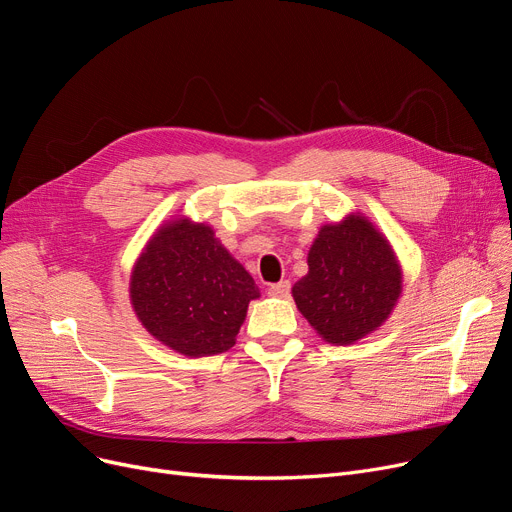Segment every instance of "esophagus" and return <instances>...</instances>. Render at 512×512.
Returning <instances> with one entry per match:
<instances>
[{"instance_id":"34e87169","label":"esophagus","mask_w":512,"mask_h":512,"mask_svg":"<svg viewBox=\"0 0 512 512\" xmlns=\"http://www.w3.org/2000/svg\"><path fill=\"white\" fill-rule=\"evenodd\" d=\"M288 293H291V282L288 280L270 284V288H268V295L276 297V299H284V297H288Z\"/></svg>"}]
</instances>
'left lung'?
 Masks as SVG:
<instances>
[{"label":"left lung","mask_w":512,"mask_h":512,"mask_svg":"<svg viewBox=\"0 0 512 512\" xmlns=\"http://www.w3.org/2000/svg\"><path fill=\"white\" fill-rule=\"evenodd\" d=\"M307 265L293 297L303 318L332 345L370 335L402 295V268L389 240L360 213L322 226Z\"/></svg>","instance_id":"1"}]
</instances>
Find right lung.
<instances>
[{
    "mask_svg": "<svg viewBox=\"0 0 512 512\" xmlns=\"http://www.w3.org/2000/svg\"><path fill=\"white\" fill-rule=\"evenodd\" d=\"M129 297L154 339L203 358L236 343L259 288L209 226L180 217L148 240L133 265Z\"/></svg>",
    "mask_w": 512,
    "mask_h": 512,
    "instance_id": "1",
    "label": "right lung"
}]
</instances>
